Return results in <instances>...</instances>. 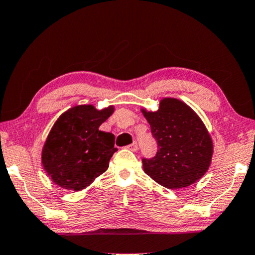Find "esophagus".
Masks as SVG:
<instances>
[{"mask_svg":"<svg viewBox=\"0 0 255 255\" xmlns=\"http://www.w3.org/2000/svg\"><path fill=\"white\" fill-rule=\"evenodd\" d=\"M128 149H130V150H132V151H136V150H138V143L133 142V143H131V144H128Z\"/></svg>","mask_w":255,"mask_h":255,"instance_id":"1","label":"esophagus"}]
</instances>
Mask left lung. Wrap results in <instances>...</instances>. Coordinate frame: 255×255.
<instances>
[{"label": "left lung", "instance_id": "1", "mask_svg": "<svg viewBox=\"0 0 255 255\" xmlns=\"http://www.w3.org/2000/svg\"><path fill=\"white\" fill-rule=\"evenodd\" d=\"M141 113L158 144L154 158L142 159L144 173L168 189L198 181L213 156V141L201 117L175 98H163L156 112Z\"/></svg>", "mask_w": 255, "mask_h": 255}]
</instances>
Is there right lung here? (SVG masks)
<instances>
[{
    "label": "right lung",
    "instance_id": "1",
    "mask_svg": "<svg viewBox=\"0 0 255 255\" xmlns=\"http://www.w3.org/2000/svg\"><path fill=\"white\" fill-rule=\"evenodd\" d=\"M114 106L77 105L58 117L42 148V165L62 189L81 191L106 172L117 150L115 135L99 130Z\"/></svg>",
    "mask_w": 255,
    "mask_h": 255
}]
</instances>
